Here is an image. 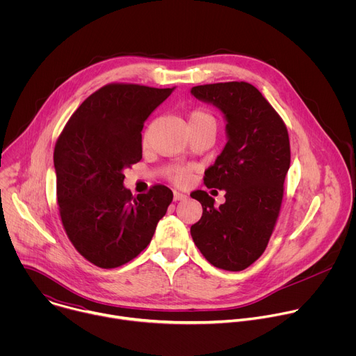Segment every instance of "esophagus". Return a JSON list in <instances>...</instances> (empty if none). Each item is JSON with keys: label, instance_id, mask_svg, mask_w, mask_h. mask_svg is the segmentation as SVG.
Wrapping results in <instances>:
<instances>
[{"label": "esophagus", "instance_id": "esophagus-1", "mask_svg": "<svg viewBox=\"0 0 356 356\" xmlns=\"http://www.w3.org/2000/svg\"><path fill=\"white\" fill-rule=\"evenodd\" d=\"M186 198H187V195L183 194V193H180V191H175V193H173V200H175V201H181V200H186Z\"/></svg>", "mask_w": 356, "mask_h": 356}]
</instances>
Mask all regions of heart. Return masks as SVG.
Returning a JSON list of instances; mask_svg holds the SVG:
<instances>
[{
  "label": "heart",
  "instance_id": "heart-1",
  "mask_svg": "<svg viewBox=\"0 0 356 356\" xmlns=\"http://www.w3.org/2000/svg\"><path fill=\"white\" fill-rule=\"evenodd\" d=\"M206 124L216 125V120L209 113L202 111V110H195V111H193L190 114V117H188V127H193V125H206ZM188 177H190V170L188 169H177L173 173V179L179 184L187 183Z\"/></svg>",
  "mask_w": 356,
  "mask_h": 356
}]
</instances>
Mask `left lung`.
<instances>
[{"instance_id":"1","label":"left lung","mask_w":356,"mask_h":356,"mask_svg":"<svg viewBox=\"0 0 356 356\" xmlns=\"http://www.w3.org/2000/svg\"><path fill=\"white\" fill-rule=\"evenodd\" d=\"M190 92L218 108L227 124V145L204 176L207 187L225 190V202L214 207L206 191L190 194L202 206L191 238L211 265L239 272L265 252L276 224L290 168L287 128L249 83L195 86Z\"/></svg>"}]
</instances>
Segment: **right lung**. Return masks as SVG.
I'll return each mask as SVG.
<instances>
[{
	"mask_svg": "<svg viewBox=\"0 0 356 356\" xmlns=\"http://www.w3.org/2000/svg\"><path fill=\"white\" fill-rule=\"evenodd\" d=\"M173 88L108 84L91 94L55 146L59 211L74 248L95 266L118 268L149 245L173 200L166 186L132 195L124 170L142 159L143 122Z\"/></svg>",
	"mask_w": 356,
	"mask_h": 356,
	"instance_id": "right-lung-1",
	"label": "right lung"
}]
</instances>
